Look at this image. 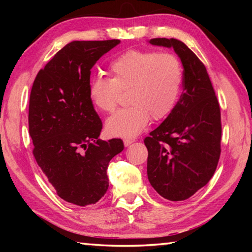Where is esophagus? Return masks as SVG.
Wrapping results in <instances>:
<instances>
[{"mask_svg": "<svg viewBox=\"0 0 252 252\" xmlns=\"http://www.w3.org/2000/svg\"><path fill=\"white\" fill-rule=\"evenodd\" d=\"M133 142H134L133 140H125V141H123V143H125V147H129L130 144H132Z\"/></svg>", "mask_w": 252, "mask_h": 252, "instance_id": "1", "label": "esophagus"}]
</instances>
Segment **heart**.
Masks as SVG:
<instances>
[{
    "mask_svg": "<svg viewBox=\"0 0 252 252\" xmlns=\"http://www.w3.org/2000/svg\"><path fill=\"white\" fill-rule=\"evenodd\" d=\"M111 79L93 78L89 97L96 109L111 113L117 109L120 92L130 105L108 119L106 132L112 136L132 138L141 132L150 118L169 117L180 96L183 65L176 54L150 50H127L109 64Z\"/></svg>",
    "mask_w": 252,
    "mask_h": 252,
    "instance_id": "1",
    "label": "heart"
}]
</instances>
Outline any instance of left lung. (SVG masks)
<instances>
[{
  "label": "left lung",
  "mask_w": 252,
  "mask_h": 252,
  "mask_svg": "<svg viewBox=\"0 0 252 252\" xmlns=\"http://www.w3.org/2000/svg\"><path fill=\"white\" fill-rule=\"evenodd\" d=\"M183 65V92L171 114L144 139L148 179L161 197L182 201L209 182L221 153V113L206 66L183 42L157 37Z\"/></svg>",
  "instance_id": "obj_1"
}]
</instances>
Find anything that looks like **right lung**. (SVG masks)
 Wrapping results in <instances>:
<instances>
[{"mask_svg": "<svg viewBox=\"0 0 252 252\" xmlns=\"http://www.w3.org/2000/svg\"><path fill=\"white\" fill-rule=\"evenodd\" d=\"M120 40L73 41L39 71L29 104L36 163L60 198L76 206L99 201L109 188V162L125 146L102 141V121L89 97L92 66Z\"/></svg>", "mask_w": 252, "mask_h": 252, "instance_id": "obj_1", "label": "right lung"}]
</instances>
